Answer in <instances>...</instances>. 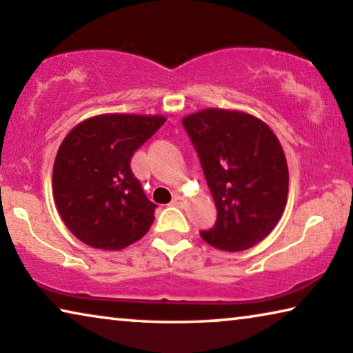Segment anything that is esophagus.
I'll return each instance as SVG.
<instances>
[{"mask_svg": "<svg viewBox=\"0 0 353 353\" xmlns=\"http://www.w3.org/2000/svg\"><path fill=\"white\" fill-rule=\"evenodd\" d=\"M172 206H177V208H182L183 205H185V198H183L182 195H174V198H172L171 201Z\"/></svg>", "mask_w": 353, "mask_h": 353, "instance_id": "1", "label": "esophagus"}]
</instances>
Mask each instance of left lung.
Listing matches in <instances>:
<instances>
[{
    "label": "left lung",
    "instance_id": "left-lung-1",
    "mask_svg": "<svg viewBox=\"0 0 353 353\" xmlns=\"http://www.w3.org/2000/svg\"><path fill=\"white\" fill-rule=\"evenodd\" d=\"M217 208L200 235L222 251L250 250L274 230L288 200V163L274 131L254 115L205 108L182 118Z\"/></svg>",
    "mask_w": 353,
    "mask_h": 353
}]
</instances>
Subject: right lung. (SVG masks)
Listing matches in <instances>:
<instances>
[{
    "instance_id": "add662e5",
    "label": "right lung",
    "mask_w": 353,
    "mask_h": 353,
    "mask_svg": "<svg viewBox=\"0 0 353 353\" xmlns=\"http://www.w3.org/2000/svg\"><path fill=\"white\" fill-rule=\"evenodd\" d=\"M166 121L161 115L103 113L72 129L59 147L52 196L63 224L97 250H123L145 235L157 205L131 171L134 152Z\"/></svg>"
}]
</instances>
